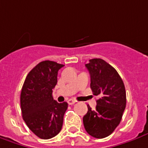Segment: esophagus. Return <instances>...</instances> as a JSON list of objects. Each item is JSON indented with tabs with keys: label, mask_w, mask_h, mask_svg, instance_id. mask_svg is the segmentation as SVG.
<instances>
[{
	"label": "esophagus",
	"mask_w": 148,
	"mask_h": 148,
	"mask_svg": "<svg viewBox=\"0 0 148 148\" xmlns=\"http://www.w3.org/2000/svg\"><path fill=\"white\" fill-rule=\"evenodd\" d=\"M75 100H74V99H68V101H67V103H69L70 105H72V104H74V103H75Z\"/></svg>",
	"instance_id": "esophagus-1"
}]
</instances>
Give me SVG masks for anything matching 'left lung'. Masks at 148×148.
<instances>
[{"instance_id": "1", "label": "left lung", "mask_w": 148, "mask_h": 148, "mask_svg": "<svg viewBox=\"0 0 148 148\" xmlns=\"http://www.w3.org/2000/svg\"><path fill=\"white\" fill-rule=\"evenodd\" d=\"M91 76L93 95H98L94 110L87 105L83 116L87 133L96 138L108 137L120 124L125 104L124 82L116 70L100 58H94L85 65Z\"/></svg>"}]
</instances>
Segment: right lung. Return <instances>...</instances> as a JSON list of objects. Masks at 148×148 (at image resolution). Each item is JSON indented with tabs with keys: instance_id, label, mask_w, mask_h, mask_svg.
Masks as SVG:
<instances>
[{
	"instance_id": "right-lung-1",
	"label": "right lung",
	"mask_w": 148,
	"mask_h": 148,
	"mask_svg": "<svg viewBox=\"0 0 148 148\" xmlns=\"http://www.w3.org/2000/svg\"><path fill=\"white\" fill-rule=\"evenodd\" d=\"M64 65L44 61L32 69L25 79L20 103L23 118L28 128L40 138L49 139L61 131L68 103L53 97L58 70Z\"/></svg>"
}]
</instances>
